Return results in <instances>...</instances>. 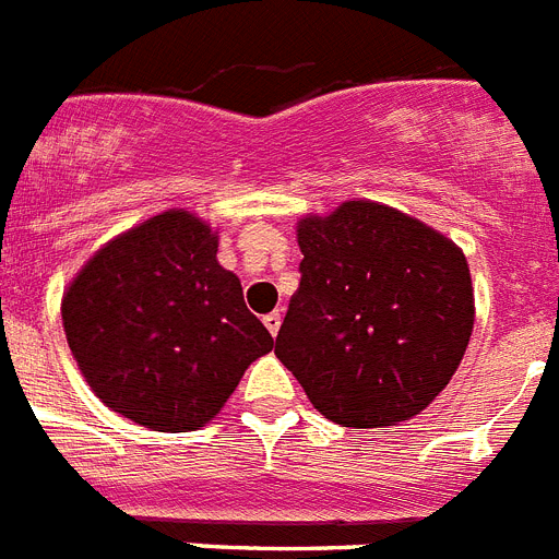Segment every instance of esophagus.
<instances>
[{
	"mask_svg": "<svg viewBox=\"0 0 559 559\" xmlns=\"http://www.w3.org/2000/svg\"><path fill=\"white\" fill-rule=\"evenodd\" d=\"M262 322H265V328H269L271 336H276V333H280V325H283V313H280V311L269 313V317L262 319Z\"/></svg>",
	"mask_w": 559,
	"mask_h": 559,
	"instance_id": "1",
	"label": "esophagus"
}]
</instances>
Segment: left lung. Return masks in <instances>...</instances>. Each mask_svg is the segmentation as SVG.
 Masks as SVG:
<instances>
[{"label": "left lung", "instance_id": "8db88e82", "mask_svg": "<svg viewBox=\"0 0 559 559\" xmlns=\"http://www.w3.org/2000/svg\"><path fill=\"white\" fill-rule=\"evenodd\" d=\"M299 290L276 359L342 427L418 416L457 370L475 302L466 257L390 206L350 200L299 223Z\"/></svg>", "mask_w": 559, "mask_h": 559}]
</instances>
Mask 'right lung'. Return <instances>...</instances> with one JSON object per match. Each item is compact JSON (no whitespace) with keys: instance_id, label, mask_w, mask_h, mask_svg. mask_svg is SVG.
Wrapping results in <instances>:
<instances>
[{"instance_id":"right-lung-1","label":"right lung","mask_w":559,"mask_h":559,"mask_svg":"<svg viewBox=\"0 0 559 559\" xmlns=\"http://www.w3.org/2000/svg\"><path fill=\"white\" fill-rule=\"evenodd\" d=\"M67 345L107 407L157 432L212 421L246 367L274 347L217 262V237L186 212L121 234L61 302Z\"/></svg>"}]
</instances>
